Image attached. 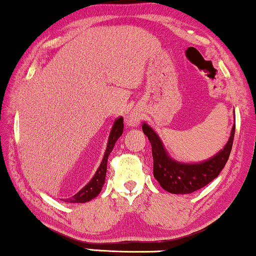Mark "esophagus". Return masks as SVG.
I'll list each match as a JSON object with an SVG mask.
<instances>
[{
    "instance_id": "1",
    "label": "esophagus",
    "mask_w": 256,
    "mask_h": 256,
    "mask_svg": "<svg viewBox=\"0 0 256 256\" xmlns=\"http://www.w3.org/2000/svg\"><path fill=\"white\" fill-rule=\"evenodd\" d=\"M127 122L130 126H136V124H140V118L136 116V115H132V114H130L129 115V116L127 118Z\"/></svg>"
}]
</instances>
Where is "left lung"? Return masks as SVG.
<instances>
[{"label":"left lung","instance_id":"left-lung-1","mask_svg":"<svg viewBox=\"0 0 256 256\" xmlns=\"http://www.w3.org/2000/svg\"><path fill=\"white\" fill-rule=\"evenodd\" d=\"M142 129L143 132L148 136L150 144H152L154 177L168 192L185 194L204 188L210 182L219 176L232 150L236 124L233 126L232 132L225 148L205 162L192 164L180 163L170 158L156 132L146 124H142Z\"/></svg>","mask_w":256,"mask_h":256}]
</instances>
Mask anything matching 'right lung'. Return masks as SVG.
I'll use <instances>...</instances> for the list:
<instances>
[{"label":"right lung","mask_w":256,"mask_h":256,"mask_svg":"<svg viewBox=\"0 0 256 256\" xmlns=\"http://www.w3.org/2000/svg\"><path fill=\"white\" fill-rule=\"evenodd\" d=\"M124 132V118H118L114 121L113 127H112L110 138H108V144L106 152H104V160L101 162L99 169L96 170L94 177L90 180V182L86 186H84L82 190H80L78 194L73 196L72 198L66 199L65 202H86L96 197L98 194H100L101 188H102V185L104 183V180H106V171H107V160L112 150L114 148L115 142L118 141V138H120Z\"/></svg>","instance_id":"add662e5"}]
</instances>
